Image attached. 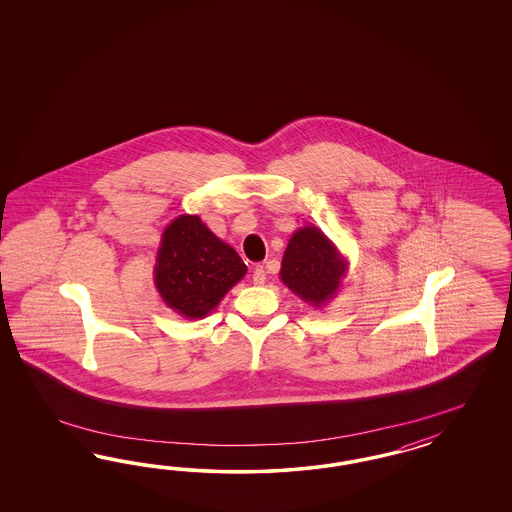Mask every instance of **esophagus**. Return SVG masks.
I'll list each match as a JSON object with an SVG mask.
<instances>
[{
	"instance_id": "34e87169",
	"label": "esophagus",
	"mask_w": 512,
	"mask_h": 512,
	"mask_svg": "<svg viewBox=\"0 0 512 512\" xmlns=\"http://www.w3.org/2000/svg\"><path fill=\"white\" fill-rule=\"evenodd\" d=\"M251 279H253V283H255V285H264V281H266V272H264L263 266H257V268L253 270V276H251Z\"/></svg>"
}]
</instances>
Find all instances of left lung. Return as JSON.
I'll return each instance as SVG.
<instances>
[{"mask_svg": "<svg viewBox=\"0 0 512 512\" xmlns=\"http://www.w3.org/2000/svg\"><path fill=\"white\" fill-rule=\"evenodd\" d=\"M349 261L319 227H300L289 238L279 279L311 308H323L340 293Z\"/></svg>", "mask_w": 512, "mask_h": 512, "instance_id": "left-lung-1", "label": "left lung"}]
</instances>
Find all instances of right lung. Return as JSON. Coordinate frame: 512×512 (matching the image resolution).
<instances>
[{
	"label": "right lung",
	"mask_w": 512,
	"mask_h": 512,
	"mask_svg": "<svg viewBox=\"0 0 512 512\" xmlns=\"http://www.w3.org/2000/svg\"><path fill=\"white\" fill-rule=\"evenodd\" d=\"M248 266L219 240L199 216H178L161 234L154 266L155 289L184 319H202L216 310Z\"/></svg>",
	"instance_id": "right-lung-1"
}]
</instances>
